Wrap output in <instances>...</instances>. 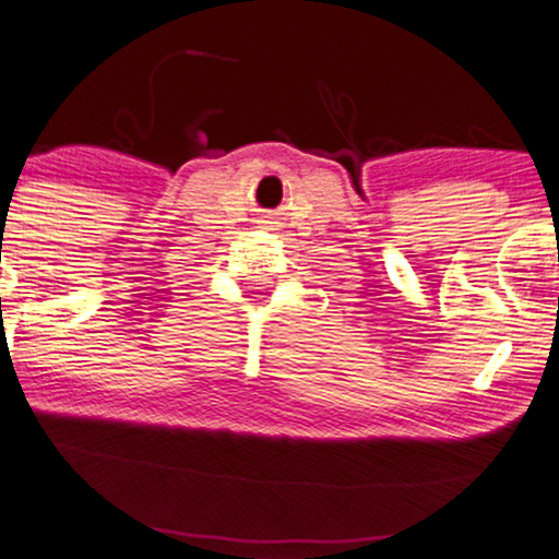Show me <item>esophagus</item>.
Returning a JSON list of instances; mask_svg holds the SVG:
<instances>
[{
    "label": "esophagus",
    "mask_w": 559,
    "mask_h": 559,
    "mask_svg": "<svg viewBox=\"0 0 559 559\" xmlns=\"http://www.w3.org/2000/svg\"><path fill=\"white\" fill-rule=\"evenodd\" d=\"M259 224H262V226H264V228H270V226H274V224H277V221H272V218H270V216H264V218H262V221H259Z\"/></svg>",
    "instance_id": "34e87169"
}]
</instances>
